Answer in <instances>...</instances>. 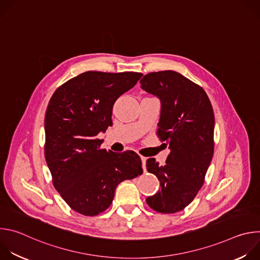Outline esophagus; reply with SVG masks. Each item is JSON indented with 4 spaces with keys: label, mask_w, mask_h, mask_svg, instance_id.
<instances>
[{
    "label": "esophagus",
    "mask_w": 260,
    "mask_h": 260,
    "mask_svg": "<svg viewBox=\"0 0 260 260\" xmlns=\"http://www.w3.org/2000/svg\"><path fill=\"white\" fill-rule=\"evenodd\" d=\"M141 160H142V168H143L144 172H146V160H147V157L141 156Z\"/></svg>",
    "instance_id": "obj_1"
}]
</instances>
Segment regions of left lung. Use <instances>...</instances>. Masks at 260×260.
Instances as JSON below:
<instances>
[{
    "label": "left lung",
    "mask_w": 260,
    "mask_h": 260,
    "mask_svg": "<svg viewBox=\"0 0 260 260\" xmlns=\"http://www.w3.org/2000/svg\"><path fill=\"white\" fill-rule=\"evenodd\" d=\"M140 83L160 101L157 135L170 149L165 166L147 159V171L157 177L160 189L146 202L159 213H176L193 201L204 184L214 152L213 108L205 90L178 72H152Z\"/></svg>",
    "instance_id": "obj_1"
}]
</instances>
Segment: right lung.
<instances>
[{
	"mask_svg": "<svg viewBox=\"0 0 260 260\" xmlns=\"http://www.w3.org/2000/svg\"><path fill=\"white\" fill-rule=\"evenodd\" d=\"M142 73L88 71L58 87L45 114V159L55 189L74 210L95 216L110 207L117 185L142 175L134 151L101 149L96 136L112 125L115 101Z\"/></svg>",
	"mask_w": 260,
	"mask_h": 260,
	"instance_id": "add662e5",
	"label": "right lung"
}]
</instances>
